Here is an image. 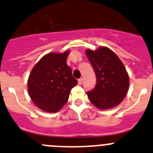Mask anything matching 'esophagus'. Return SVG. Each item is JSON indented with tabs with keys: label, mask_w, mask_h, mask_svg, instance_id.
Instances as JSON below:
<instances>
[{
	"label": "esophagus",
	"mask_w": 153,
	"mask_h": 153,
	"mask_svg": "<svg viewBox=\"0 0 153 153\" xmlns=\"http://www.w3.org/2000/svg\"><path fill=\"white\" fill-rule=\"evenodd\" d=\"M82 78H80V79H78V84H79V85H81V84H82Z\"/></svg>",
	"instance_id": "esophagus-1"
}]
</instances>
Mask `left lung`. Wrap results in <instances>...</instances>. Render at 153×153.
Instances as JSON below:
<instances>
[{
  "mask_svg": "<svg viewBox=\"0 0 153 153\" xmlns=\"http://www.w3.org/2000/svg\"><path fill=\"white\" fill-rule=\"evenodd\" d=\"M85 54L96 74L97 83L87 92L91 104L101 110L119 105L126 97L129 76L124 65L114 52L105 46L96 50L86 49Z\"/></svg>",
  "mask_w": 153,
  "mask_h": 153,
  "instance_id": "8db88e82",
  "label": "left lung"
}]
</instances>
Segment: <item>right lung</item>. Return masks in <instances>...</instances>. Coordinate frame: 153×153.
I'll return each instance as SVG.
<instances>
[{
  "instance_id": "obj_1",
  "label": "right lung",
  "mask_w": 153,
  "mask_h": 153,
  "mask_svg": "<svg viewBox=\"0 0 153 153\" xmlns=\"http://www.w3.org/2000/svg\"><path fill=\"white\" fill-rule=\"evenodd\" d=\"M70 50L49 52L31 70L27 79L30 98L42 110L56 113L67 103L71 88L77 85L71 68L67 65Z\"/></svg>"
}]
</instances>
